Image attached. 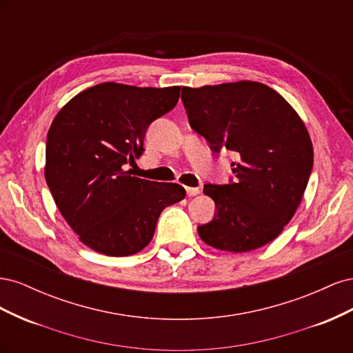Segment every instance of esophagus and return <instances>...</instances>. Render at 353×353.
Here are the masks:
<instances>
[{
  "mask_svg": "<svg viewBox=\"0 0 353 353\" xmlns=\"http://www.w3.org/2000/svg\"><path fill=\"white\" fill-rule=\"evenodd\" d=\"M187 191V196H197L200 193V188L199 187H185Z\"/></svg>",
  "mask_w": 353,
  "mask_h": 353,
  "instance_id": "1",
  "label": "esophagus"
}]
</instances>
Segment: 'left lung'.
I'll return each instance as SVG.
<instances>
[{"label":"left lung","mask_w":353,"mask_h":353,"mask_svg":"<svg viewBox=\"0 0 353 353\" xmlns=\"http://www.w3.org/2000/svg\"><path fill=\"white\" fill-rule=\"evenodd\" d=\"M190 126L213 153L232 152L234 179L205 184L213 219L197 227L212 248L234 253L272 241L294 215L314 166L311 138L281 95L259 82L183 87Z\"/></svg>","instance_id":"obj_1"}]
</instances>
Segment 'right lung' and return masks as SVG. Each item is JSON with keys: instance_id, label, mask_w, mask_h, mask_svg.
Wrapping results in <instances>:
<instances>
[{"instance_id": "right-lung-1", "label": "right lung", "mask_w": 353, "mask_h": 353, "mask_svg": "<svg viewBox=\"0 0 353 353\" xmlns=\"http://www.w3.org/2000/svg\"><path fill=\"white\" fill-rule=\"evenodd\" d=\"M179 87L104 82L79 92L52 121L46 181L79 240L108 256H130L152 241L162 210L185 197L179 184L131 175L152 122L172 110Z\"/></svg>"}]
</instances>
